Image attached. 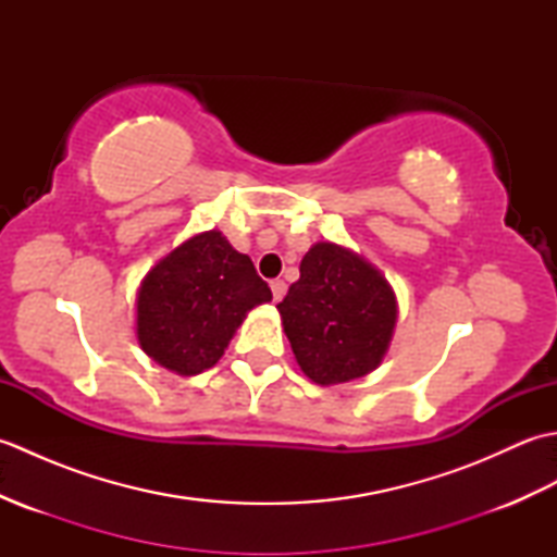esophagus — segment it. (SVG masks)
Returning <instances> with one entry per match:
<instances>
[{"instance_id": "1", "label": "esophagus", "mask_w": 557, "mask_h": 557, "mask_svg": "<svg viewBox=\"0 0 557 557\" xmlns=\"http://www.w3.org/2000/svg\"><path fill=\"white\" fill-rule=\"evenodd\" d=\"M270 289H272V299L280 301L282 297H285V292H287L285 280H272V282H270Z\"/></svg>"}]
</instances>
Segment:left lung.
I'll use <instances>...</instances> for the list:
<instances>
[{"mask_svg":"<svg viewBox=\"0 0 557 557\" xmlns=\"http://www.w3.org/2000/svg\"><path fill=\"white\" fill-rule=\"evenodd\" d=\"M299 272L277 311L301 371L318 385L375 371L397 323V297L381 270L345 246L318 242Z\"/></svg>","mask_w":557,"mask_h":557,"instance_id":"obj_1","label":"left lung"}]
</instances>
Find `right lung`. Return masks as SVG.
<instances>
[{
	"instance_id": "obj_1",
	"label": "right lung",
	"mask_w": 557,
	"mask_h": 557,
	"mask_svg": "<svg viewBox=\"0 0 557 557\" xmlns=\"http://www.w3.org/2000/svg\"><path fill=\"white\" fill-rule=\"evenodd\" d=\"M272 292L222 232L186 239L158 260L136 294V337L152 361L180 375L215 366L246 313Z\"/></svg>"
}]
</instances>
